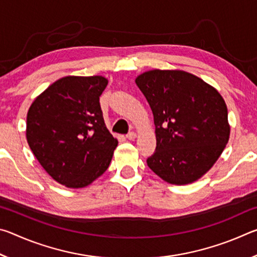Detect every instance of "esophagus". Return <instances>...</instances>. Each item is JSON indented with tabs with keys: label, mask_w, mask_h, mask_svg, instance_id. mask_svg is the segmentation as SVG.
<instances>
[{
	"label": "esophagus",
	"mask_w": 257,
	"mask_h": 257,
	"mask_svg": "<svg viewBox=\"0 0 257 257\" xmlns=\"http://www.w3.org/2000/svg\"><path fill=\"white\" fill-rule=\"evenodd\" d=\"M125 137H127L129 141H134V139L137 137V135H136V133H135V132H130L127 135H125Z\"/></svg>",
	"instance_id": "obj_1"
}]
</instances>
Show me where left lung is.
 Here are the masks:
<instances>
[{
	"label": "left lung",
	"instance_id": "1",
	"mask_svg": "<svg viewBox=\"0 0 257 257\" xmlns=\"http://www.w3.org/2000/svg\"><path fill=\"white\" fill-rule=\"evenodd\" d=\"M154 115L156 149L147 165L164 181L198 180L229 141L228 108L220 93L182 70H150L136 78Z\"/></svg>",
	"mask_w": 257,
	"mask_h": 257
}]
</instances>
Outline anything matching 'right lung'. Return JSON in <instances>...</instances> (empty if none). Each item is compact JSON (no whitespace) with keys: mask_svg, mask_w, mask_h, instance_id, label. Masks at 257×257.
I'll return each instance as SVG.
<instances>
[{"mask_svg":"<svg viewBox=\"0 0 257 257\" xmlns=\"http://www.w3.org/2000/svg\"><path fill=\"white\" fill-rule=\"evenodd\" d=\"M107 79L68 76L35 98L27 113L30 150L59 184L82 188L110 165L118 139L108 132L99 105Z\"/></svg>","mask_w":257,"mask_h":257,"instance_id":"add662e5","label":"right lung"}]
</instances>
